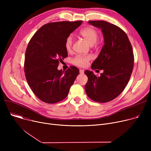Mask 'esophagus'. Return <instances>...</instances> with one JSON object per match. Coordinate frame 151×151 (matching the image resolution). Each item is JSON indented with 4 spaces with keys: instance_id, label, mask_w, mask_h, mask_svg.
Here are the masks:
<instances>
[{
    "instance_id": "1",
    "label": "esophagus",
    "mask_w": 151,
    "mask_h": 151,
    "mask_svg": "<svg viewBox=\"0 0 151 151\" xmlns=\"http://www.w3.org/2000/svg\"><path fill=\"white\" fill-rule=\"evenodd\" d=\"M84 72V70H82V69H80V73L81 74H83Z\"/></svg>"
}]
</instances>
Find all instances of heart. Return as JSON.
Returning <instances> with one entry per match:
<instances>
[{"label": "heart", "instance_id": "heart-1", "mask_svg": "<svg viewBox=\"0 0 151 151\" xmlns=\"http://www.w3.org/2000/svg\"><path fill=\"white\" fill-rule=\"evenodd\" d=\"M80 35L88 42L89 45H93L97 43L99 38V32L97 29L92 27H87L80 30ZM73 44V38L68 36L65 42V47L67 52H70L72 50ZM90 55H76L72 59V63L78 67H84L88 65V62L91 60Z\"/></svg>", "mask_w": 151, "mask_h": 151}]
</instances>
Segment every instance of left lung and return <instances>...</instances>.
Here are the masks:
<instances>
[{
    "label": "left lung",
    "mask_w": 151,
    "mask_h": 151,
    "mask_svg": "<svg viewBox=\"0 0 151 151\" xmlns=\"http://www.w3.org/2000/svg\"><path fill=\"white\" fill-rule=\"evenodd\" d=\"M92 26L101 29L105 45L91 65L92 70H103L100 76L89 70L85 85L88 96L92 100L106 103L118 97L130 78L134 63L132 46L125 32L104 21H90Z\"/></svg>",
    "instance_id": "obj_1"
}]
</instances>
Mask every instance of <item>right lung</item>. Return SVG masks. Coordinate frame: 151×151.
<instances>
[{"instance_id": "right-lung-1", "label": "right lung", "mask_w": 151, "mask_h": 151, "mask_svg": "<svg viewBox=\"0 0 151 151\" xmlns=\"http://www.w3.org/2000/svg\"><path fill=\"white\" fill-rule=\"evenodd\" d=\"M83 21L47 23L31 38L25 54L26 80L35 96L47 104H55L68 96L80 71L71 66L65 72L58 70L60 62L68 56L66 38Z\"/></svg>"}]
</instances>
